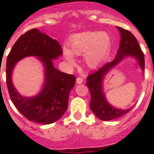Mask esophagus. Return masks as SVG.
I'll return each instance as SVG.
<instances>
[{"label":"esophagus","instance_id":"obj_1","mask_svg":"<svg viewBox=\"0 0 154 154\" xmlns=\"http://www.w3.org/2000/svg\"><path fill=\"white\" fill-rule=\"evenodd\" d=\"M82 82H83V79H82V78L78 77V78L76 79V82H77V84L82 83Z\"/></svg>","mask_w":154,"mask_h":154}]
</instances>
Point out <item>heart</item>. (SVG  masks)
I'll return each instance as SVG.
<instances>
[{"mask_svg":"<svg viewBox=\"0 0 154 154\" xmlns=\"http://www.w3.org/2000/svg\"><path fill=\"white\" fill-rule=\"evenodd\" d=\"M71 50L63 48L65 58L70 65L75 62L74 54L84 55L87 65L96 68L108 59L111 51V38L108 33L102 31H85L71 37L69 41Z\"/></svg>","mask_w":154,"mask_h":154,"instance_id":"1","label":"heart"}]
</instances>
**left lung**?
Listing matches in <instances>:
<instances>
[{
  "label": "left lung",
  "instance_id": "8db88e82",
  "mask_svg": "<svg viewBox=\"0 0 154 154\" xmlns=\"http://www.w3.org/2000/svg\"><path fill=\"white\" fill-rule=\"evenodd\" d=\"M120 32L121 41L116 56L112 62L106 63L97 71L87 77L86 85L90 91V109L96 117L103 121H109L120 117L130 112L131 109H119L113 107L107 102L103 90V80L105 75L114 66L119 64L126 56L135 58L143 72L145 68L143 52L141 51L137 38L128 30L117 27Z\"/></svg>",
  "mask_w": 154,
  "mask_h": 154
}]
</instances>
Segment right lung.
I'll use <instances>...</instances> for the list:
<instances>
[{
    "mask_svg": "<svg viewBox=\"0 0 154 154\" xmlns=\"http://www.w3.org/2000/svg\"><path fill=\"white\" fill-rule=\"evenodd\" d=\"M62 55L61 45L55 39L34 28L21 35L12 47L6 64V82L12 103L28 120L42 124L55 123L68 108L69 92L75 82L72 75L54 67L52 59ZM28 56L38 57L45 67V83L42 92L33 97H23L11 81L15 64Z\"/></svg>",
    "mask_w": 154,
    "mask_h": 154,
    "instance_id": "1",
    "label": "right lung"
}]
</instances>
